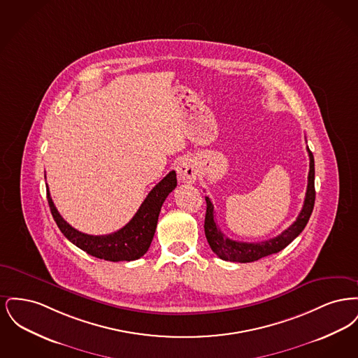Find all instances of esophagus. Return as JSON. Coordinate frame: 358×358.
Returning a JSON list of instances; mask_svg holds the SVG:
<instances>
[{
  "label": "esophagus",
  "mask_w": 358,
  "mask_h": 358,
  "mask_svg": "<svg viewBox=\"0 0 358 358\" xmlns=\"http://www.w3.org/2000/svg\"><path fill=\"white\" fill-rule=\"evenodd\" d=\"M177 174L182 182H194L197 177V168L192 158H182L177 165Z\"/></svg>",
  "instance_id": "34e87169"
}]
</instances>
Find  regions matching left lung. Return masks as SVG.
<instances>
[{"label":"left lung","instance_id":"obj_1","mask_svg":"<svg viewBox=\"0 0 358 358\" xmlns=\"http://www.w3.org/2000/svg\"><path fill=\"white\" fill-rule=\"evenodd\" d=\"M307 153L310 158V171L307 177V190L305 203L296 220L285 229L276 238H268L257 243H243L231 238H225L220 231L217 222L215 220V209L210 203V199L205 196L206 201V213H205V236L212 248V251L222 260L227 262H238V263H250L256 262L264 256L273 255L283 248H286L289 243L296 238L306 227L307 222L311 216L315 201V187H314V155L307 148Z\"/></svg>","mask_w":358,"mask_h":358}]
</instances>
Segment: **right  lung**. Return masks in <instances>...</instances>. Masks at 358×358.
I'll use <instances>...</instances> for the list:
<instances>
[{
    "label": "right lung",
    "instance_id": "1",
    "mask_svg": "<svg viewBox=\"0 0 358 358\" xmlns=\"http://www.w3.org/2000/svg\"><path fill=\"white\" fill-rule=\"evenodd\" d=\"M176 187V171H171L150 190V193L141 204L130 222L123 228H120V231L103 236L87 235L71 227L57 212L48 189L47 199L51 208L52 216L59 229L76 247L85 251L88 255L95 256L103 260L131 262L148 252L157 228L161 206Z\"/></svg>",
    "mask_w": 358,
    "mask_h": 358
}]
</instances>
